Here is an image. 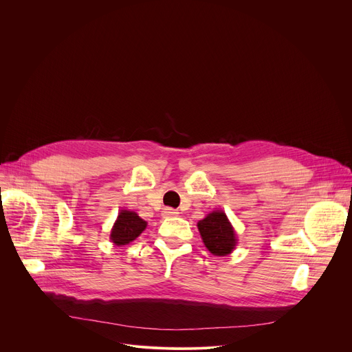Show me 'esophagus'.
Here are the masks:
<instances>
[{"label":"esophagus","mask_w":352,"mask_h":352,"mask_svg":"<svg viewBox=\"0 0 352 352\" xmlns=\"http://www.w3.org/2000/svg\"><path fill=\"white\" fill-rule=\"evenodd\" d=\"M178 214H179L178 210L171 209V208H167V209L163 210V217H177Z\"/></svg>","instance_id":"34e87169"}]
</instances>
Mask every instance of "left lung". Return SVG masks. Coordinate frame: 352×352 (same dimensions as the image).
Segmentation results:
<instances>
[{
    "label": "left lung",
    "instance_id": "1",
    "mask_svg": "<svg viewBox=\"0 0 352 352\" xmlns=\"http://www.w3.org/2000/svg\"><path fill=\"white\" fill-rule=\"evenodd\" d=\"M197 230L210 254L227 256L235 249L238 239L232 224L223 210H213L197 221Z\"/></svg>",
    "mask_w": 352,
    "mask_h": 352
}]
</instances>
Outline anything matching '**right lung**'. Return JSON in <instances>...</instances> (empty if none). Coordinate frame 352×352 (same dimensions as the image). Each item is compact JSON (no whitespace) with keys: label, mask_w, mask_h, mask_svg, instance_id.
Masks as SVG:
<instances>
[{"label":"right lung","mask_w":352,"mask_h":352,"mask_svg":"<svg viewBox=\"0 0 352 352\" xmlns=\"http://www.w3.org/2000/svg\"><path fill=\"white\" fill-rule=\"evenodd\" d=\"M147 227V223L132 210H121L111 228L110 241L117 245H128L135 241Z\"/></svg>","instance_id":"right-lung-1"}]
</instances>
